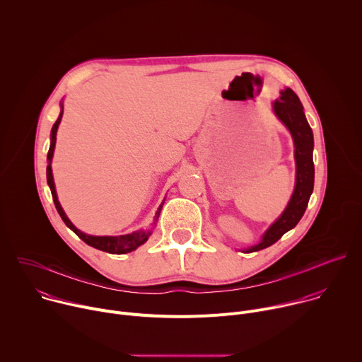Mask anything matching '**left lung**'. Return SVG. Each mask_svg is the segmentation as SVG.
<instances>
[{"mask_svg":"<svg viewBox=\"0 0 362 362\" xmlns=\"http://www.w3.org/2000/svg\"><path fill=\"white\" fill-rule=\"evenodd\" d=\"M272 109L276 117L288 127L293 139L296 163L295 189L282 215L269 226L259 243L243 250L246 253L261 250L274 245L282 238L284 233L295 228L303 216L309 197H311L314 190V134L306 122L303 107L298 95L291 88H285L284 91H281V97L274 101Z\"/></svg>","mask_w":362,"mask_h":362,"instance_id":"8db88e82","label":"left lung"}]
</instances>
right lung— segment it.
Instances as JSON below:
<instances>
[{
    "label": "right lung",
    "mask_w": 362,
    "mask_h": 362,
    "mask_svg": "<svg viewBox=\"0 0 362 362\" xmlns=\"http://www.w3.org/2000/svg\"><path fill=\"white\" fill-rule=\"evenodd\" d=\"M63 105H62V112H60V116L57 119V122L54 123L53 129H51V143H49V148H48V154H47V160H48V166H47V183L49 186V190H51V194H53V200H54V204H56V209L59 212V215L62 216L63 222L83 240L86 242L87 245L98 249V250H103V252H109V253H115V255H122V253H127V252H132L134 249H137L140 245H143L148 236L151 235L150 230H137V232H133V233H129V235H122V236H91V235H87V233H83L81 230H78L71 222L70 219L67 218V215L64 214L62 204L59 202V197H57V192H56V186H54V179H53V170H51V160H53V154H54V147H56V136H57V129H59V124L62 122V117H63ZM163 204V203H162ZM162 204L159 206V209L156 212V218H154V225H156V221L159 219V215H160V211H162Z\"/></svg>",
    "instance_id": "add662e5"
}]
</instances>
